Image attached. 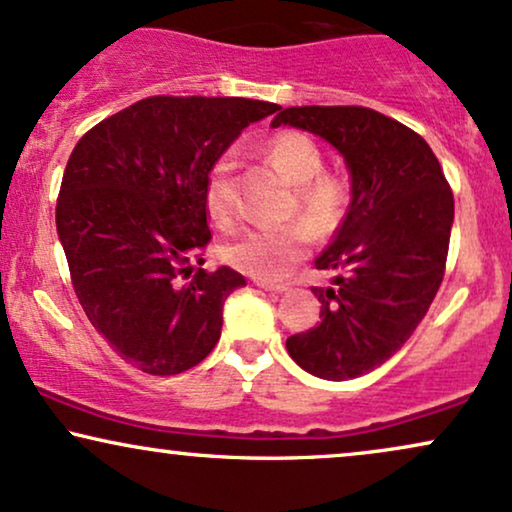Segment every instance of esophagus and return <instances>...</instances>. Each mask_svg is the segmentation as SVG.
I'll return each instance as SVG.
<instances>
[{"label":"esophagus","instance_id":"1","mask_svg":"<svg viewBox=\"0 0 512 512\" xmlns=\"http://www.w3.org/2000/svg\"><path fill=\"white\" fill-rule=\"evenodd\" d=\"M256 287L266 289V292H275V294H282V292H289V285L285 282H270V280H254Z\"/></svg>","mask_w":512,"mask_h":512}]
</instances>
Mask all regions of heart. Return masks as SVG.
Here are the masks:
<instances>
[{
	"mask_svg": "<svg viewBox=\"0 0 512 512\" xmlns=\"http://www.w3.org/2000/svg\"><path fill=\"white\" fill-rule=\"evenodd\" d=\"M263 154L277 173L292 185V199L287 204V218H301V223H289L270 230L237 232L220 246V256L227 266L237 268L258 280H275L285 275L296 261H301L311 236L330 237L342 225L349 211L351 187L342 175L325 170V154L320 144L304 132H277L263 144ZM235 161L230 154L220 156L208 170L204 201L208 216L218 225H230L235 220L237 201L232 187ZM309 229L306 231L305 227Z\"/></svg>",
	"mask_w": 512,
	"mask_h": 512,
	"instance_id": "1",
	"label": "heart"
}]
</instances>
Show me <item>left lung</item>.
<instances>
[{
	"mask_svg": "<svg viewBox=\"0 0 512 512\" xmlns=\"http://www.w3.org/2000/svg\"><path fill=\"white\" fill-rule=\"evenodd\" d=\"M320 135L351 170V206L315 261L320 323L287 351L323 380H353L389 361L430 311L444 280L453 192L418 132L365 106H292L273 125Z\"/></svg>",
	"mask_w": 512,
	"mask_h": 512,
	"instance_id": "obj_1",
	"label": "left lung"
}]
</instances>
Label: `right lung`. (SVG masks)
Instances as JSON below:
<instances>
[{"mask_svg":"<svg viewBox=\"0 0 512 512\" xmlns=\"http://www.w3.org/2000/svg\"><path fill=\"white\" fill-rule=\"evenodd\" d=\"M280 106L242 97H147L75 144L56 232L82 311L149 375L199 365L220 339L225 299L246 280L208 273V170L249 123Z\"/></svg>","mask_w":512,"mask_h":512,"instance_id":"add662e5","label":"right lung"}]
</instances>
